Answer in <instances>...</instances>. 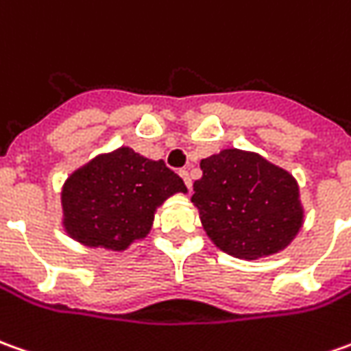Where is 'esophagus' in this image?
Instances as JSON below:
<instances>
[{
    "label": "esophagus",
    "mask_w": 351,
    "mask_h": 351,
    "mask_svg": "<svg viewBox=\"0 0 351 351\" xmlns=\"http://www.w3.org/2000/svg\"><path fill=\"white\" fill-rule=\"evenodd\" d=\"M180 176L183 178V181H185V185L191 189V176H189V170H187V168H183V170H180Z\"/></svg>",
    "instance_id": "obj_1"
}]
</instances>
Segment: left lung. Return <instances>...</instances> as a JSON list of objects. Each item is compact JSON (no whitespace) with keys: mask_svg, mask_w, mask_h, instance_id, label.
<instances>
[{"mask_svg":"<svg viewBox=\"0 0 351 351\" xmlns=\"http://www.w3.org/2000/svg\"><path fill=\"white\" fill-rule=\"evenodd\" d=\"M191 201L206 234L239 258L278 253L300 232V189L288 171L236 148L201 160Z\"/></svg>","mask_w":351,"mask_h":351,"instance_id":"obj_1","label":"left lung"}]
</instances>
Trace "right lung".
I'll use <instances>...</instances> for the list:
<instances>
[{
    "instance_id": "1",
    "label": "right lung",
    "mask_w": 351,
    "mask_h": 351,
    "mask_svg": "<svg viewBox=\"0 0 351 351\" xmlns=\"http://www.w3.org/2000/svg\"><path fill=\"white\" fill-rule=\"evenodd\" d=\"M185 191L183 180L164 160L121 147L67 180L61 193L65 230L84 245L121 251L150 232L156 206Z\"/></svg>"
}]
</instances>
